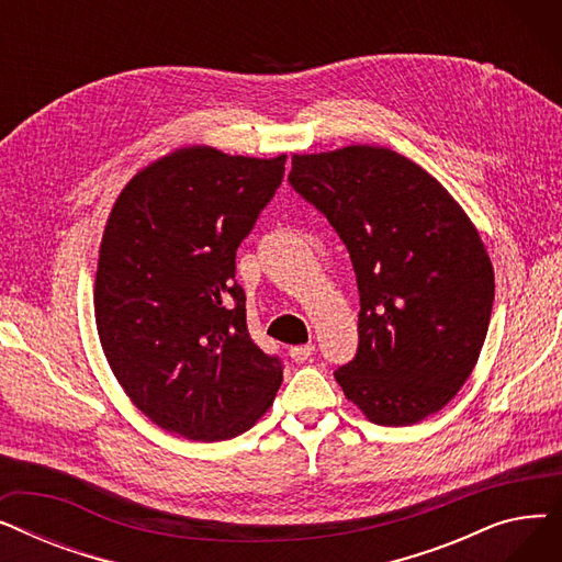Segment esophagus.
I'll list each match as a JSON object with an SVG mask.
<instances>
[{"label":"esophagus","instance_id":"obj_1","mask_svg":"<svg viewBox=\"0 0 562 562\" xmlns=\"http://www.w3.org/2000/svg\"><path fill=\"white\" fill-rule=\"evenodd\" d=\"M289 356L296 364L307 362L314 356V344H303V346H291L289 348Z\"/></svg>","mask_w":562,"mask_h":562}]
</instances>
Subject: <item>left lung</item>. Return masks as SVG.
I'll use <instances>...</instances> for the list:
<instances>
[{"label":"left lung","mask_w":562,"mask_h":562,"mask_svg":"<svg viewBox=\"0 0 562 562\" xmlns=\"http://www.w3.org/2000/svg\"><path fill=\"white\" fill-rule=\"evenodd\" d=\"M289 184L328 218L358 278V352L335 371L380 426L445 407L474 371L494 303L476 227L432 175L373 145L293 155Z\"/></svg>","instance_id":"obj_1"}]
</instances>
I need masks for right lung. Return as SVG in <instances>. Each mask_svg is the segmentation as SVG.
<instances>
[{
    "label": "right lung",
    "instance_id": "1",
    "mask_svg": "<svg viewBox=\"0 0 562 562\" xmlns=\"http://www.w3.org/2000/svg\"><path fill=\"white\" fill-rule=\"evenodd\" d=\"M284 161L182 147L143 168L113 204L93 293L98 335L125 394L168 432L232 439L282 385L280 358L248 333L234 273Z\"/></svg>",
    "mask_w": 562,
    "mask_h": 562
}]
</instances>
